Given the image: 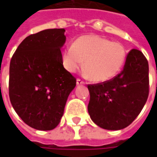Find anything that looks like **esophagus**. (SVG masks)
<instances>
[{"instance_id": "34e87169", "label": "esophagus", "mask_w": 157, "mask_h": 157, "mask_svg": "<svg viewBox=\"0 0 157 157\" xmlns=\"http://www.w3.org/2000/svg\"><path fill=\"white\" fill-rule=\"evenodd\" d=\"M76 84L78 86L83 85V84H85V82H83V81H82L81 79H77V80H76Z\"/></svg>"}]
</instances>
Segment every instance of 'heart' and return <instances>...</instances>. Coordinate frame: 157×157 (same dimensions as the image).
<instances>
[{
	"label": "heart",
	"instance_id": "obj_1",
	"mask_svg": "<svg viewBox=\"0 0 157 157\" xmlns=\"http://www.w3.org/2000/svg\"><path fill=\"white\" fill-rule=\"evenodd\" d=\"M126 55V49L120 43L89 34L80 37L64 49L62 63L71 73L78 71L84 64L86 74L92 81L105 82L118 75Z\"/></svg>",
	"mask_w": 157,
	"mask_h": 157
}]
</instances>
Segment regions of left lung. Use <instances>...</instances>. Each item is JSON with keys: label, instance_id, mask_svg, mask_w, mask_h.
I'll use <instances>...</instances> for the list:
<instances>
[{"label": "left lung", "instance_id": "obj_1", "mask_svg": "<svg viewBox=\"0 0 157 157\" xmlns=\"http://www.w3.org/2000/svg\"><path fill=\"white\" fill-rule=\"evenodd\" d=\"M88 113L96 124L109 130L126 128L137 118L149 95V65L141 51L128 52L124 69L108 82L88 85Z\"/></svg>", "mask_w": 157, "mask_h": 157}]
</instances>
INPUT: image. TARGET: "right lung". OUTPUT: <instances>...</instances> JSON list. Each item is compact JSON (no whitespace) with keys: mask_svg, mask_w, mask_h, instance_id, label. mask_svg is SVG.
<instances>
[{"mask_svg":"<svg viewBox=\"0 0 157 157\" xmlns=\"http://www.w3.org/2000/svg\"><path fill=\"white\" fill-rule=\"evenodd\" d=\"M65 32L46 29L28 36L10 62L11 103L22 121L38 130H51L59 124L76 85L62 63Z\"/></svg>","mask_w":157,"mask_h":157,"instance_id":"right-lung-1","label":"right lung"}]
</instances>
